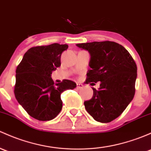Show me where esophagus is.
Listing matches in <instances>:
<instances>
[{"label": "esophagus", "instance_id": "esophagus-1", "mask_svg": "<svg viewBox=\"0 0 151 151\" xmlns=\"http://www.w3.org/2000/svg\"><path fill=\"white\" fill-rule=\"evenodd\" d=\"M77 88L79 89V90H81V89L83 88V85L81 83H77Z\"/></svg>", "mask_w": 151, "mask_h": 151}]
</instances>
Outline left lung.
<instances>
[{
	"mask_svg": "<svg viewBox=\"0 0 151 151\" xmlns=\"http://www.w3.org/2000/svg\"><path fill=\"white\" fill-rule=\"evenodd\" d=\"M90 55L86 83L101 82L98 90L84 102L95 120L108 123L119 116L134 98L137 65L122 45L111 41L77 44Z\"/></svg>",
	"mask_w": 151,
	"mask_h": 151,
	"instance_id": "8db88e82",
	"label": "left lung"
}]
</instances>
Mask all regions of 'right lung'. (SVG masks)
<instances>
[{"label": "right lung", "mask_w": 151, "mask_h": 151, "mask_svg": "<svg viewBox=\"0 0 151 151\" xmlns=\"http://www.w3.org/2000/svg\"><path fill=\"white\" fill-rule=\"evenodd\" d=\"M68 45L53 43L29 48L16 70L14 94L29 116L39 121L54 119L62 109L61 93L77 87L73 81L55 84L51 74L61 66V55Z\"/></svg>", "instance_id": "obj_1"}]
</instances>
